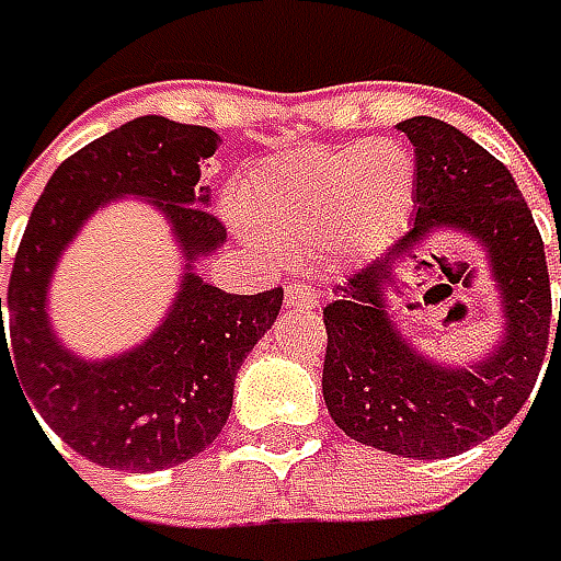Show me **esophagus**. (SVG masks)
<instances>
[{
	"label": "esophagus",
	"instance_id": "obj_1",
	"mask_svg": "<svg viewBox=\"0 0 561 561\" xmlns=\"http://www.w3.org/2000/svg\"><path fill=\"white\" fill-rule=\"evenodd\" d=\"M319 304V291L309 285V282L294 279L285 291V307H297V309H312Z\"/></svg>",
	"mask_w": 561,
	"mask_h": 561
}]
</instances>
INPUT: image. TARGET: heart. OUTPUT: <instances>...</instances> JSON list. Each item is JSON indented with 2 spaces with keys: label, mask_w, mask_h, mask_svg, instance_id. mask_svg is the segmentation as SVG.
I'll return each instance as SVG.
<instances>
[{
  "label": "heart",
  "mask_w": 561,
  "mask_h": 561,
  "mask_svg": "<svg viewBox=\"0 0 561 561\" xmlns=\"http://www.w3.org/2000/svg\"><path fill=\"white\" fill-rule=\"evenodd\" d=\"M413 197V160L394 142L307 148L264 163L237 191L245 242L321 245L340 261H364L401 233Z\"/></svg>",
  "instance_id": "1"
}]
</instances>
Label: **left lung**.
I'll list each match as a JSON object with an SVG mask.
<instances>
[{"mask_svg":"<svg viewBox=\"0 0 561 561\" xmlns=\"http://www.w3.org/2000/svg\"><path fill=\"white\" fill-rule=\"evenodd\" d=\"M398 130L416 151V218L389 257L352 273L324 307L321 394L336 428L358 444L403 458H449L499 434L528 401L550 346V276L538 225L501 160L437 117H410ZM440 229L484 249L500 291L502 336L480 363L422 356L390 312L400 267ZM434 261L449 270L444 257Z\"/></svg>","mask_w":561,"mask_h":561,"instance_id":"8db88e82","label":"left lung"}]
</instances>
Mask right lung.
<instances>
[{
  "label": "right lung",
  "instance_id": "1",
  "mask_svg": "<svg viewBox=\"0 0 561 561\" xmlns=\"http://www.w3.org/2000/svg\"><path fill=\"white\" fill-rule=\"evenodd\" d=\"M218 142L209 127L170 117L127 121L62 160L14 254L5 304L0 297V367L8 358L30 413L103 468L148 473L203 453L230 416L237 370L279 316L282 288L227 294L194 270L227 242L199 182V163ZM124 196L159 206L183 249V276L168 316L142 344L93 363L56 336L47 288L89 215Z\"/></svg>",
  "mask_w": 561,
  "mask_h": 561
}]
</instances>
